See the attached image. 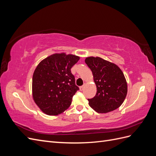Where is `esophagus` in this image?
<instances>
[{"instance_id":"esophagus-1","label":"esophagus","mask_w":156,"mask_h":156,"mask_svg":"<svg viewBox=\"0 0 156 156\" xmlns=\"http://www.w3.org/2000/svg\"><path fill=\"white\" fill-rule=\"evenodd\" d=\"M84 86H85V84H84L83 86L80 87H79V88H80V90H83V89H84Z\"/></svg>"}]
</instances>
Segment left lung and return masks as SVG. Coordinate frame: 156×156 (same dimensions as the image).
Listing matches in <instances>:
<instances>
[{
  "instance_id": "obj_1",
  "label": "left lung",
  "mask_w": 156,
  "mask_h": 156,
  "mask_svg": "<svg viewBox=\"0 0 156 156\" xmlns=\"http://www.w3.org/2000/svg\"><path fill=\"white\" fill-rule=\"evenodd\" d=\"M85 62L92 71L97 87L96 96L88 99L90 106L98 113L116 109L127 95V83L123 72L116 64L100 57H88Z\"/></svg>"
}]
</instances>
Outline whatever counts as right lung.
I'll use <instances>...</instances> for the list:
<instances>
[{"label": "right lung", "mask_w": 156, "mask_h": 156, "mask_svg": "<svg viewBox=\"0 0 156 156\" xmlns=\"http://www.w3.org/2000/svg\"><path fill=\"white\" fill-rule=\"evenodd\" d=\"M79 60L73 55L54 54L36 67L32 77V95L45 114L58 115L70 106L73 96L79 90L71 68Z\"/></svg>", "instance_id": "1"}]
</instances>
